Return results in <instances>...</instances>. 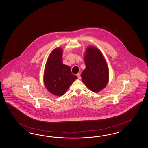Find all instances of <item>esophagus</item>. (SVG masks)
<instances>
[{"label":"esophagus","instance_id":"34e87169","mask_svg":"<svg viewBox=\"0 0 148 148\" xmlns=\"http://www.w3.org/2000/svg\"><path fill=\"white\" fill-rule=\"evenodd\" d=\"M77 77H78V79H81V75H80V74L79 73H78L77 74Z\"/></svg>","mask_w":148,"mask_h":148}]
</instances>
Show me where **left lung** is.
Here are the masks:
<instances>
[{"label": "left lung", "mask_w": 148, "mask_h": 148, "mask_svg": "<svg viewBox=\"0 0 148 148\" xmlns=\"http://www.w3.org/2000/svg\"><path fill=\"white\" fill-rule=\"evenodd\" d=\"M84 60L86 67L81 74L83 82L93 92L101 91L108 84L109 77L105 58L100 50L90 46L86 49Z\"/></svg>", "instance_id": "8db88e82"}]
</instances>
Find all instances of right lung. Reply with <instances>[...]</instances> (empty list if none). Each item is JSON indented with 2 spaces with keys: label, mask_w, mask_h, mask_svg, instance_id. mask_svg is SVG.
<instances>
[{
  "label": "right lung",
  "mask_w": 148,
  "mask_h": 148,
  "mask_svg": "<svg viewBox=\"0 0 148 148\" xmlns=\"http://www.w3.org/2000/svg\"><path fill=\"white\" fill-rule=\"evenodd\" d=\"M63 50L56 48L50 53L43 74L47 90L56 96L64 95L77 77L73 74L71 67L62 64Z\"/></svg>",
  "instance_id": "add662e5"
}]
</instances>
